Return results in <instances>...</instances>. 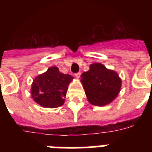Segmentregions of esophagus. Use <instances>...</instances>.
<instances>
[{
    "label": "esophagus",
    "instance_id": "esophagus-1",
    "mask_svg": "<svg viewBox=\"0 0 152 152\" xmlns=\"http://www.w3.org/2000/svg\"><path fill=\"white\" fill-rule=\"evenodd\" d=\"M75 75V77H77V78H79V77H80V72H78V73H76Z\"/></svg>",
    "mask_w": 152,
    "mask_h": 152
}]
</instances>
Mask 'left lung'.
Wrapping results in <instances>:
<instances>
[{"instance_id":"8db88e82","label":"left lung","mask_w":152,"mask_h":152,"mask_svg":"<svg viewBox=\"0 0 152 152\" xmlns=\"http://www.w3.org/2000/svg\"><path fill=\"white\" fill-rule=\"evenodd\" d=\"M80 77L86 96L92 105H107L116 99L121 90L122 80L117 72L100 63L91 64Z\"/></svg>"}]
</instances>
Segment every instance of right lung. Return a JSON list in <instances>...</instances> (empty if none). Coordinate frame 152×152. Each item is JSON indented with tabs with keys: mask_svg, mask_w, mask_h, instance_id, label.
<instances>
[{
	"mask_svg": "<svg viewBox=\"0 0 152 152\" xmlns=\"http://www.w3.org/2000/svg\"><path fill=\"white\" fill-rule=\"evenodd\" d=\"M74 77L59 72L57 67H50L36 76L32 83L31 96L33 100L45 108H56L64 103L68 84Z\"/></svg>",
	"mask_w": 152,
	"mask_h": 152,
	"instance_id": "right-lung-1",
	"label": "right lung"
}]
</instances>
